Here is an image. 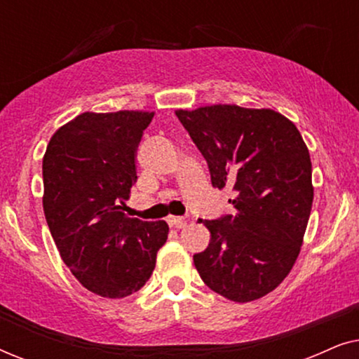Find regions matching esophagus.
<instances>
[{"instance_id": "34e87169", "label": "esophagus", "mask_w": 359, "mask_h": 359, "mask_svg": "<svg viewBox=\"0 0 359 359\" xmlns=\"http://www.w3.org/2000/svg\"><path fill=\"white\" fill-rule=\"evenodd\" d=\"M166 222H168L170 227H176V229H181L186 225V220L183 217H176V215H170V217L166 219Z\"/></svg>"}]
</instances>
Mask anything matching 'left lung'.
<instances>
[{
  "label": "left lung",
  "mask_w": 359,
  "mask_h": 359,
  "mask_svg": "<svg viewBox=\"0 0 359 359\" xmlns=\"http://www.w3.org/2000/svg\"><path fill=\"white\" fill-rule=\"evenodd\" d=\"M175 112L208 161L214 188L233 189V214L201 220L210 242L194 266L229 301H257L284 281L301 252L313 201L306 142L273 109L212 104Z\"/></svg>",
  "instance_id": "1"
}]
</instances>
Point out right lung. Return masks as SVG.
<instances>
[{"label": "right lung", "instance_id": "1", "mask_svg": "<svg viewBox=\"0 0 359 359\" xmlns=\"http://www.w3.org/2000/svg\"><path fill=\"white\" fill-rule=\"evenodd\" d=\"M155 112H83L62 126L42 160L43 214L63 263L97 296L137 292L168 238L165 220L124 214L135 156Z\"/></svg>", "mask_w": 359, "mask_h": 359}]
</instances>
